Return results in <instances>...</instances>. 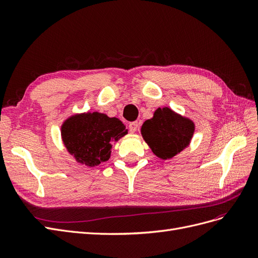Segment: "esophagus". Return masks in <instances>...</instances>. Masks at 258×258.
I'll return each instance as SVG.
<instances>
[{
	"mask_svg": "<svg viewBox=\"0 0 258 258\" xmlns=\"http://www.w3.org/2000/svg\"><path fill=\"white\" fill-rule=\"evenodd\" d=\"M138 127H139L138 121H132L129 123V130L131 132H136L138 130Z\"/></svg>",
	"mask_w": 258,
	"mask_h": 258,
	"instance_id": "1",
	"label": "esophagus"
}]
</instances>
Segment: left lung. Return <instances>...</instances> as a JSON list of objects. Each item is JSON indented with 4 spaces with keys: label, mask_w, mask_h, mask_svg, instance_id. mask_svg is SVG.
Wrapping results in <instances>:
<instances>
[{
    "label": "left lung",
    "mask_w": 258,
    "mask_h": 258,
    "mask_svg": "<svg viewBox=\"0 0 258 258\" xmlns=\"http://www.w3.org/2000/svg\"><path fill=\"white\" fill-rule=\"evenodd\" d=\"M195 131L194 122L169 107L157 108L154 117L141 128L144 141L161 159H170L188 146Z\"/></svg>",
    "instance_id": "left-lung-1"
}]
</instances>
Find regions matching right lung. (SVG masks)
I'll use <instances>...</instances> for the list:
<instances>
[{
	"label": "right lung",
	"instance_id": "1",
	"mask_svg": "<svg viewBox=\"0 0 258 258\" xmlns=\"http://www.w3.org/2000/svg\"><path fill=\"white\" fill-rule=\"evenodd\" d=\"M128 134L116 117L98 112L74 115L61 127V137L69 153L77 162L95 167L108 160L112 144Z\"/></svg>",
	"mask_w": 258,
	"mask_h": 258
}]
</instances>
